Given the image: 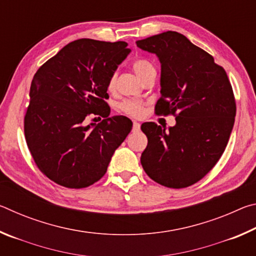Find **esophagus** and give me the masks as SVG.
Returning <instances> with one entry per match:
<instances>
[{
  "label": "esophagus",
  "mask_w": 256,
  "mask_h": 256,
  "mask_svg": "<svg viewBox=\"0 0 256 256\" xmlns=\"http://www.w3.org/2000/svg\"><path fill=\"white\" fill-rule=\"evenodd\" d=\"M132 131H133V132H138V131H140V123H138V122H133Z\"/></svg>",
  "instance_id": "obj_1"
}]
</instances>
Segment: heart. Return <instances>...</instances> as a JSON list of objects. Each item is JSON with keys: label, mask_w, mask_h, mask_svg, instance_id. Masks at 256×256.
<instances>
[{"label": "heart", "mask_w": 256, "mask_h": 256, "mask_svg": "<svg viewBox=\"0 0 256 256\" xmlns=\"http://www.w3.org/2000/svg\"><path fill=\"white\" fill-rule=\"evenodd\" d=\"M132 68H133V71L136 73V76L140 78L141 80H144V78L157 72L156 71V68L154 64L146 58L136 60L132 64ZM115 84H116V73L114 72L108 76L107 89L110 90V92H112L115 88ZM118 110L128 115L140 116L142 115V112H144V102L134 100V99H125V100L118 104Z\"/></svg>", "instance_id": "1"}]
</instances>
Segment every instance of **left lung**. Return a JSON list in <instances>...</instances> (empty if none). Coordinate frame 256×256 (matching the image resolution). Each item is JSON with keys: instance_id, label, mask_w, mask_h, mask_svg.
Masks as SVG:
<instances>
[{"instance_id": "1", "label": "left lung", "mask_w": 256, "mask_h": 256, "mask_svg": "<svg viewBox=\"0 0 256 256\" xmlns=\"http://www.w3.org/2000/svg\"><path fill=\"white\" fill-rule=\"evenodd\" d=\"M162 63V97L157 115L175 116L166 132L146 122L141 130L148 146L141 164L151 180L172 188L202 180L222 157L235 122V96L222 66L184 34L166 32L136 42Z\"/></svg>"}]
</instances>
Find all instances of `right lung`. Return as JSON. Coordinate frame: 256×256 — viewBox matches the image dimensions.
<instances>
[{"label":"right lung","mask_w":256,"mask_h":256,"mask_svg":"<svg viewBox=\"0 0 256 256\" xmlns=\"http://www.w3.org/2000/svg\"><path fill=\"white\" fill-rule=\"evenodd\" d=\"M125 42L82 38L64 46L34 73L24 128L40 170L56 184L84 188L106 174L132 128L125 116L108 118L107 80L130 53ZM99 114L98 124L85 118Z\"/></svg>","instance_id":"1"}]
</instances>
